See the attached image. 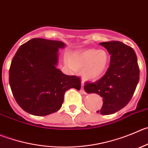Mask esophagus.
Instances as JSON below:
<instances>
[{"mask_svg": "<svg viewBox=\"0 0 148 148\" xmlns=\"http://www.w3.org/2000/svg\"><path fill=\"white\" fill-rule=\"evenodd\" d=\"M83 85H84V82H82V88H81L80 91H81V93H83V94H85V93H85V90H84Z\"/></svg>", "mask_w": 148, "mask_h": 148, "instance_id": "34e87169", "label": "esophagus"}]
</instances>
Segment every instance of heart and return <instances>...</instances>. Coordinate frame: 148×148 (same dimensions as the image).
<instances>
[{"label":"heart","mask_w":148,"mask_h":148,"mask_svg":"<svg viewBox=\"0 0 148 148\" xmlns=\"http://www.w3.org/2000/svg\"><path fill=\"white\" fill-rule=\"evenodd\" d=\"M65 63L71 70L82 69V74L88 79H96L107 71L110 63V56L105 50L88 49L75 52L65 57Z\"/></svg>","instance_id":"1"}]
</instances>
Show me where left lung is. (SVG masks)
Wrapping results in <instances>:
<instances>
[{"instance_id": "8db88e82", "label": "left lung", "mask_w": 148, "mask_h": 148, "mask_svg": "<svg viewBox=\"0 0 148 148\" xmlns=\"http://www.w3.org/2000/svg\"><path fill=\"white\" fill-rule=\"evenodd\" d=\"M110 55V66L105 74L96 82L85 83L88 93L103 98L101 114H111L128 104L139 79L137 58L131 47L118 41L100 43Z\"/></svg>"}]
</instances>
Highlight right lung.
<instances>
[{
  "label": "right lung",
  "instance_id": "1",
  "mask_svg": "<svg viewBox=\"0 0 148 148\" xmlns=\"http://www.w3.org/2000/svg\"><path fill=\"white\" fill-rule=\"evenodd\" d=\"M62 41L36 38L21 45L12 60L9 85L16 103L31 114L45 116L60 109L66 91L79 90L80 79L57 69Z\"/></svg>",
  "mask_w": 148,
  "mask_h": 148
}]
</instances>
